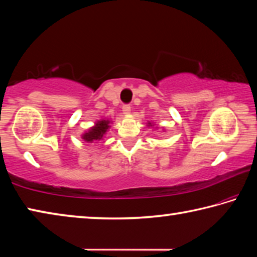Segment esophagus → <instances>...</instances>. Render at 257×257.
Segmentation results:
<instances>
[{
  "label": "esophagus",
  "mask_w": 257,
  "mask_h": 257,
  "mask_svg": "<svg viewBox=\"0 0 257 257\" xmlns=\"http://www.w3.org/2000/svg\"><path fill=\"white\" fill-rule=\"evenodd\" d=\"M122 111L124 114H129L130 111H132V107H130V105H128V104H125V105L122 106Z\"/></svg>",
  "instance_id": "1"
}]
</instances>
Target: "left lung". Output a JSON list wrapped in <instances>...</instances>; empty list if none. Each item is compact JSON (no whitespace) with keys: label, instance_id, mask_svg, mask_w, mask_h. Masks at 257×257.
Listing matches in <instances>:
<instances>
[{"label":"left lung","instance_id":"1","mask_svg":"<svg viewBox=\"0 0 257 257\" xmlns=\"http://www.w3.org/2000/svg\"><path fill=\"white\" fill-rule=\"evenodd\" d=\"M149 125H151V127H153V125H154V124H152L151 122H149Z\"/></svg>","mask_w":257,"mask_h":257}]
</instances>
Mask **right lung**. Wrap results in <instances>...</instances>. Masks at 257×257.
I'll use <instances>...</instances> for the list:
<instances>
[{
    "label": "right lung",
    "mask_w": 257,
    "mask_h": 257,
    "mask_svg": "<svg viewBox=\"0 0 257 257\" xmlns=\"http://www.w3.org/2000/svg\"><path fill=\"white\" fill-rule=\"evenodd\" d=\"M110 123V120L102 119L96 121L93 127H90L88 130H86V132L81 135V138L87 143H97L99 141H102L104 136H105V134L107 133L108 128L111 127Z\"/></svg>",
    "instance_id": "1"
}]
</instances>
